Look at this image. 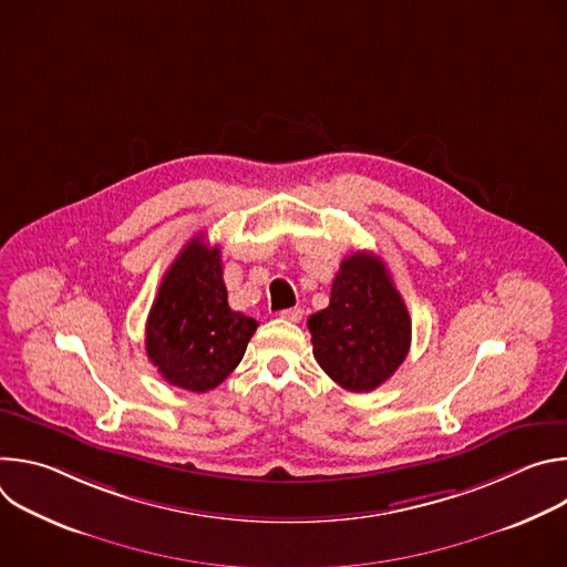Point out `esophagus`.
<instances>
[{"mask_svg":"<svg viewBox=\"0 0 567 567\" xmlns=\"http://www.w3.org/2000/svg\"><path fill=\"white\" fill-rule=\"evenodd\" d=\"M282 320H289V322H298L302 318V309L300 307H291V309H282L278 313Z\"/></svg>","mask_w":567,"mask_h":567,"instance_id":"obj_1","label":"esophagus"}]
</instances>
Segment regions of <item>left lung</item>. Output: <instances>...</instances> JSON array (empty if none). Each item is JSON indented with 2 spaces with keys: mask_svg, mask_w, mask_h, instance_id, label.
<instances>
[{
  "mask_svg": "<svg viewBox=\"0 0 567 567\" xmlns=\"http://www.w3.org/2000/svg\"><path fill=\"white\" fill-rule=\"evenodd\" d=\"M313 357L341 388L370 392L411 350V316L385 265L365 251L348 256L330 305L309 316Z\"/></svg>",
  "mask_w": 567,
  "mask_h": 567,
  "instance_id": "1",
  "label": "left lung"
}]
</instances>
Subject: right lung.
<instances>
[{
    "instance_id": "add662e5",
    "label": "right lung",
    "mask_w": 567,
    "mask_h": 567,
    "mask_svg": "<svg viewBox=\"0 0 567 567\" xmlns=\"http://www.w3.org/2000/svg\"><path fill=\"white\" fill-rule=\"evenodd\" d=\"M258 322L228 307L219 247L193 237L161 280L145 352L171 385L206 392L241 361Z\"/></svg>"
}]
</instances>
